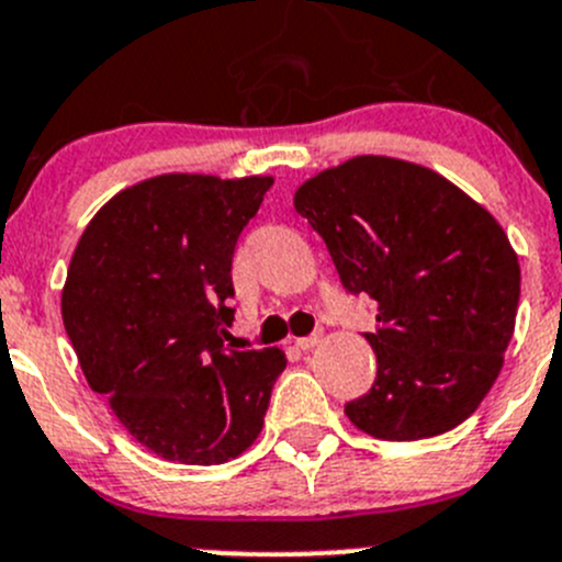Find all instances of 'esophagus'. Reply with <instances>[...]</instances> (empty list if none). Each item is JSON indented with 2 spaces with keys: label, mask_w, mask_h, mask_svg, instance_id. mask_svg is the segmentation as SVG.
<instances>
[{
  "label": "esophagus",
  "mask_w": 562,
  "mask_h": 562,
  "mask_svg": "<svg viewBox=\"0 0 562 562\" xmlns=\"http://www.w3.org/2000/svg\"><path fill=\"white\" fill-rule=\"evenodd\" d=\"M318 342H321V331H315V335H310V337H299L296 348L299 351H310V348H315Z\"/></svg>",
  "instance_id": "esophagus-1"
}]
</instances>
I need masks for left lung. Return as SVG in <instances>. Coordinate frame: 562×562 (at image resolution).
I'll use <instances>...</instances> for the list:
<instances>
[{"instance_id": "8db88e82", "label": "left lung", "mask_w": 562, "mask_h": 562, "mask_svg": "<svg viewBox=\"0 0 562 562\" xmlns=\"http://www.w3.org/2000/svg\"><path fill=\"white\" fill-rule=\"evenodd\" d=\"M340 282L375 302V381L346 403L359 431L386 442L464 423L505 362L521 271L499 222L423 165L353 156L293 194Z\"/></svg>"}]
</instances>
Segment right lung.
<instances>
[{
  "label": "right lung",
  "mask_w": 562,
  "mask_h": 562,
  "mask_svg": "<svg viewBox=\"0 0 562 562\" xmlns=\"http://www.w3.org/2000/svg\"><path fill=\"white\" fill-rule=\"evenodd\" d=\"M274 178L167 172L114 194L70 258L63 324L92 392L159 459L225 464L252 448L280 348L236 351L233 252Z\"/></svg>",
  "instance_id": "right-lung-1"
}]
</instances>
